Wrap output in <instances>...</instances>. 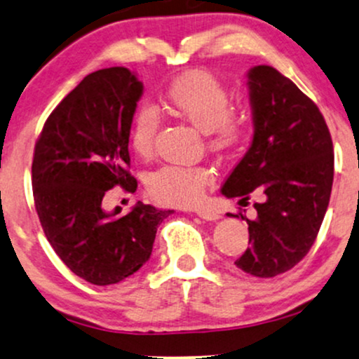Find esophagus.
I'll return each mask as SVG.
<instances>
[{
  "label": "esophagus",
  "mask_w": 359,
  "mask_h": 359,
  "mask_svg": "<svg viewBox=\"0 0 359 359\" xmlns=\"http://www.w3.org/2000/svg\"><path fill=\"white\" fill-rule=\"evenodd\" d=\"M196 215L200 218H203V220H208V222H213V220H218L220 218V215L217 212H212V210H196Z\"/></svg>",
  "instance_id": "obj_1"
}]
</instances>
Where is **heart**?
<instances>
[{
	"instance_id": "1",
	"label": "heart",
	"mask_w": 359,
	"mask_h": 359,
	"mask_svg": "<svg viewBox=\"0 0 359 359\" xmlns=\"http://www.w3.org/2000/svg\"><path fill=\"white\" fill-rule=\"evenodd\" d=\"M159 100L164 111L201 130L208 146L218 153H235L245 144L250 134L247 114L230 111L229 88L208 72L195 70L180 75L159 95ZM159 124L161 119L156 109L149 105L139 109L130 128L134 153L142 158L153 154ZM212 180V171L205 166L168 164L147 176L146 188L158 203L191 206L203 198L205 188Z\"/></svg>"
}]
</instances>
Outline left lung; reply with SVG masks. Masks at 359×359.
Segmentation results:
<instances>
[{"instance_id":"obj_1","label":"left lung","mask_w":359,"mask_h":359,"mask_svg":"<svg viewBox=\"0 0 359 359\" xmlns=\"http://www.w3.org/2000/svg\"><path fill=\"white\" fill-rule=\"evenodd\" d=\"M254 139L223 184L226 198L250 195L257 217L248 220L250 247L235 262L250 276L276 277L301 262L313 247L330 205L334 154L318 105L273 67L247 74Z\"/></svg>"}]
</instances>
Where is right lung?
<instances>
[{
    "label": "right lung",
    "instance_id": "1",
    "mask_svg": "<svg viewBox=\"0 0 359 359\" xmlns=\"http://www.w3.org/2000/svg\"><path fill=\"white\" fill-rule=\"evenodd\" d=\"M142 82L126 67L87 75L46 119L35 144L32 187L45 237L80 279L111 285L149 260L171 210L139 203L105 212L109 189L134 193L129 134Z\"/></svg>",
    "mask_w": 359,
    "mask_h": 359
}]
</instances>
